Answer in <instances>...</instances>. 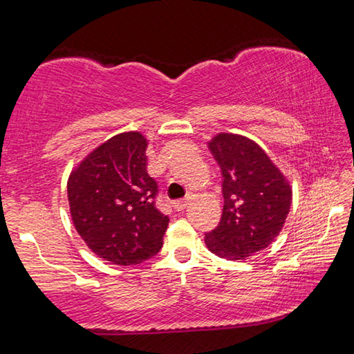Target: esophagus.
<instances>
[{"label":"esophagus","mask_w":354,"mask_h":354,"mask_svg":"<svg viewBox=\"0 0 354 354\" xmlns=\"http://www.w3.org/2000/svg\"><path fill=\"white\" fill-rule=\"evenodd\" d=\"M189 203H190L189 198H187V200H179V201L173 203V207H175L176 211H184V209L189 206Z\"/></svg>","instance_id":"34e87169"}]
</instances>
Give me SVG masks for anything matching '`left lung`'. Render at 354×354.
I'll return each mask as SVG.
<instances>
[{"mask_svg":"<svg viewBox=\"0 0 354 354\" xmlns=\"http://www.w3.org/2000/svg\"><path fill=\"white\" fill-rule=\"evenodd\" d=\"M223 176V214L205 236L207 250L243 261L279 236L292 206V185L254 140L218 133L207 142Z\"/></svg>","mask_w":354,"mask_h":354,"instance_id":"left-lung-1","label":"left lung"}]
</instances>
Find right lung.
<instances>
[{
	"mask_svg": "<svg viewBox=\"0 0 354 354\" xmlns=\"http://www.w3.org/2000/svg\"><path fill=\"white\" fill-rule=\"evenodd\" d=\"M148 139L127 131L93 148L67 181L71 221L92 253L136 266L160 250L169 217L154 205L158 183L147 171Z\"/></svg>",
	"mask_w": 354,
	"mask_h": 354,
	"instance_id": "1",
	"label": "right lung"
}]
</instances>
